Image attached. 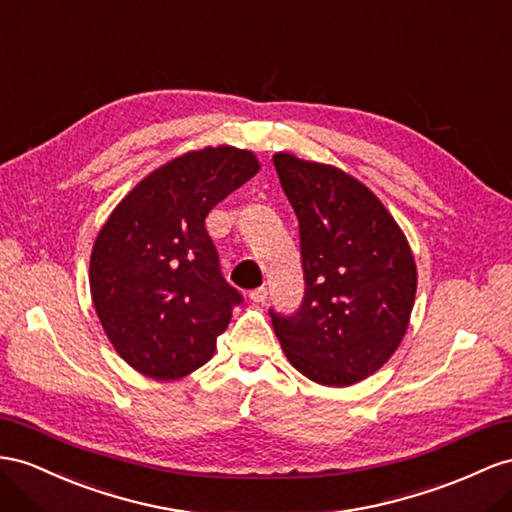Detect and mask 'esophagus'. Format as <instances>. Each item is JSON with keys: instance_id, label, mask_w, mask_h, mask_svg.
<instances>
[{"instance_id": "obj_1", "label": "esophagus", "mask_w": 512, "mask_h": 512, "mask_svg": "<svg viewBox=\"0 0 512 512\" xmlns=\"http://www.w3.org/2000/svg\"><path fill=\"white\" fill-rule=\"evenodd\" d=\"M248 298L253 300V303H264V300L268 298V290L264 285L261 287H255V290H251V294H248Z\"/></svg>"}]
</instances>
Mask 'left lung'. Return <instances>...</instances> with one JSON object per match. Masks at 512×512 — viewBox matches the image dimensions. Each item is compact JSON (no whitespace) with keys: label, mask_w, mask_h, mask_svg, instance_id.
Returning <instances> with one entry per match:
<instances>
[{"label":"left lung","mask_w":512,"mask_h":512,"mask_svg":"<svg viewBox=\"0 0 512 512\" xmlns=\"http://www.w3.org/2000/svg\"><path fill=\"white\" fill-rule=\"evenodd\" d=\"M300 229L305 298L270 309L274 333L311 381L348 387L381 370L409 326L417 270L402 229L376 194L329 164L274 155Z\"/></svg>","instance_id":"8db88e82"}]
</instances>
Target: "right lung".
Masks as SVG:
<instances>
[{
  "instance_id": "obj_1",
  "label": "right lung",
  "mask_w": 512,
  "mask_h": 512,
  "mask_svg": "<svg viewBox=\"0 0 512 512\" xmlns=\"http://www.w3.org/2000/svg\"><path fill=\"white\" fill-rule=\"evenodd\" d=\"M251 151L205 147L144 177L116 205L90 255V294L114 350L140 374L175 381L214 357L242 294L205 229L253 175Z\"/></svg>"
}]
</instances>
